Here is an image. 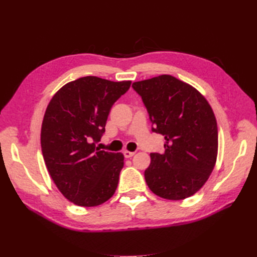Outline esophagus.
<instances>
[{
	"instance_id": "34e87169",
	"label": "esophagus",
	"mask_w": 257,
	"mask_h": 257,
	"mask_svg": "<svg viewBox=\"0 0 257 257\" xmlns=\"http://www.w3.org/2000/svg\"><path fill=\"white\" fill-rule=\"evenodd\" d=\"M135 154H136L135 151H129V150H124V151H123V156H124L125 158H130V157H133Z\"/></svg>"
}]
</instances>
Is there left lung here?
Here are the masks:
<instances>
[{
    "label": "left lung",
    "mask_w": 257,
    "mask_h": 257,
    "mask_svg": "<svg viewBox=\"0 0 257 257\" xmlns=\"http://www.w3.org/2000/svg\"><path fill=\"white\" fill-rule=\"evenodd\" d=\"M152 132L165 136V152L150 154L145 171L160 198L183 200L203 187L217 157V124L210 103L194 87L171 75L136 81Z\"/></svg>",
    "instance_id": "left-lung-1"
}]
</instances>
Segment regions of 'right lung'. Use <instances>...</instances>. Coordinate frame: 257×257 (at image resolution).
<instances>
[{
	"instance_id": "right-lung-1",
	"label": "right lung",
	"mask_w": 257,
	"mask_h": 257,
	"mask_svg": "<svg viewBox=\"0 0 257 257\" xmlns=\"http://www.w3.org/2000/svg\"><path fill=\"white\" fill-rule=\"evenodd\" d=\"M130 80L86 76L53 96L43 119L41 146L50 176L62 194L79 206H97L113 195L123 155L96 148L108 114Z\"/></svg>"
}]
</instances>
